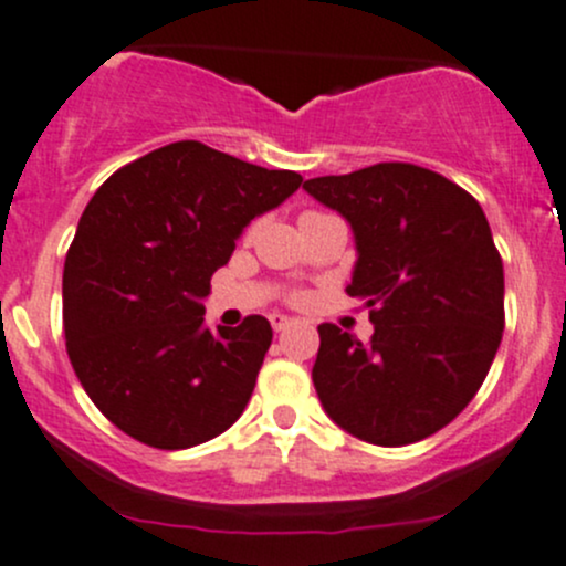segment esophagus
<instances>
[{
    "instance_id": "esophagus-1",
    "label": "esophagus",
    "mask_w": 566,
    "mask_h": 566,
    "mask_svg": "<svg viewBox=\"0 0 566 566\" xmlns=\"http://www.w3.org/2000/svg\"><path fill=\"white\" fill-rule=\"evenodd\" d=\"M268 319H271L273 331H276V333L287 331L290 325H293V319H290V317H284V314H271V317H268Z\"/></svg>"
}]
</instances>
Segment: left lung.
Segmentation results:
<instances>
[{
  "label": "left lung",
  "instance_id": "obj_1",
  "mask_svg": "<svg viewBox=\"0 0 566 566\" xmlns=\"http://www.w3.org/2000/svg\"><path fill=\"white\" fill-rule=\"evenodd\" d=\"M303 189L353 224L347 295L366 301L374 323L366 344L319 325V401L363 442H420L463 412L502 342L504 268L483 208L409 163L308 178Z\"/></svg>",
  "mask_w": 566,
  "mask_h": 566
}]
</instances>
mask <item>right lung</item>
Instances as JSON below:
<instances>
[{
    "label": "right lung",
    "instance_id": "1",
    "mask_svg": "<svg viewBox=\"0 0 566 566\" xmlns=\"http://www.w3.org/2000/svg\"><path fill=\"white\" fill-rule=\"evenodd\" d=\"M198 140L124 165L94 192L62 279L67 355L94 407L148 448L228 431L271 347L260 314L208 331L203 301L235 238L301 187Z\"/></svg>",
    "mask_w": 566,
    "mask_h": 566
}]
</instances>
